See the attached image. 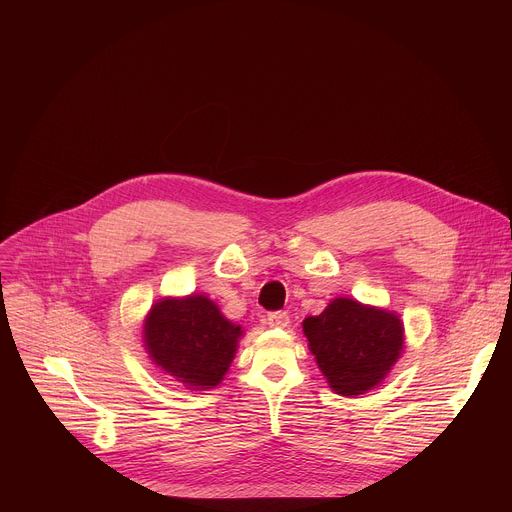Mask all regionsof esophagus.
Returning <instances> with one entry per match:
<instances>
[{
    "instance_id": "34e87169",
    "label": "esophagus",
    "mask_w": 512,
    "mask_h": 512,
    "mask_svg": "<svg viewBox=\"0 0 512 512\" xmlns=\"http://www.w3.org/2000/svg\"><path fill=\"white\" fill-rule=\"evenodd\" d=\"M267 324L271 328H287L289 326V316H287V312H271L267 316Z\"/></svg>"
}]
</instances>
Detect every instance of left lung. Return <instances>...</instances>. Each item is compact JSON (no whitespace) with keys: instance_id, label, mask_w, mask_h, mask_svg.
<instances>
[{"instance_id":"8db88e82","label":"left lung","mask_w":512,"mask_h":512,"mask_svg":"<svg viewBox=\"0 0 512 512\" xmlns=\"http://www.w3.org/2000/svg\"><path fill=\"white\" fill-rule=\"evenodd\" d=\"M302 326L318 369L330 389L344 397L375 389L403 352L399 316L350 298L332 300Z\"/></svg>"}]
</instances>
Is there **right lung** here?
<instances>
[{
	"label": "right lung",
	"instance_id": "right-lung-1",
	"mask_svg": "<svg viewBox=\"0 0 512 512\" xmlns=\"http://www.w3.org/2000/svg\"><path fill=\"white\" fill-rule=\"evenodd\" d=\"M243 330L206 296L164 298L143 322V344L154 364L186 389L221 383L235 358Z\"/></svg>",
	"mask_w": 512,
	"mask_h": 512
}]
</instances>
